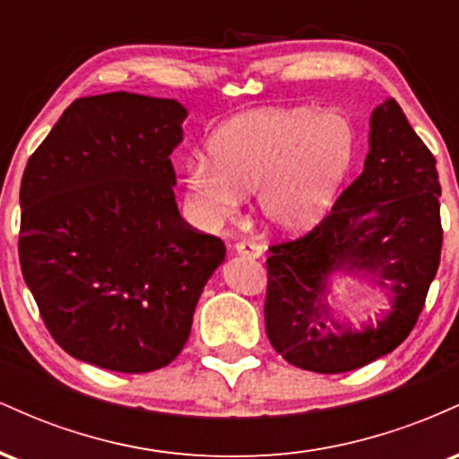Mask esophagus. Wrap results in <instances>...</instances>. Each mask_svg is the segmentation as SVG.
<instances>
[{"label": "esophagus", "mask_w": 459, "mask_h": 459, "mask_svg": "<svg viewBox=\"0 0 459 459\" xmlns=\"http://www.w3.org/2000/svg\"><path fill=\"white\" fill-rule=\"evenodd\" d=\"M235 252L250 256V259H259L263 255V247L255 244V241H239V244H235Z\"/></svg>", "instance_id": "obj_1"}]
</instances>
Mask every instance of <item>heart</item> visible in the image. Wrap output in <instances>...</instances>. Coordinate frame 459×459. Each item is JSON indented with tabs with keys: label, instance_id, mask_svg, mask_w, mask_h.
Returning a JSON list of instances; mask_svg holds the SVG:
<instances>
[{
	"label": "heart",
	"instance_id": "b5f03b06",
	"mask_svg": "<svg viewBox=\"0 0 459 459\" xmlns=\"http://www.w3.org/2000/svg\"><path fill=\"white\" fill-rule=\"evenodd\" d=\"M212 160L186 168L194 212L207 226L233 220L247 194H259L272 229L302 233L334 204L356 160V131L341 114L263 109L235 118L209 144Z\"/></svg>",
	"mask_w": 459,
	"mask_h": 459
}]
</instances>
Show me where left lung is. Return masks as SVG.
I'll return each instance as SVG.
<instances>
[{"mask_svg": "<svg viewBox=\"0 0 459 459\" xmlns=\"http://www.w3.org/2000/svg\"><path fill=\"white\" fill-rule=\"evenodd\" d=\"M438 196L431 151L394 99L377 105L362 175L307 235L270 246L265 332L273 350L307 371L345 373L402 345L438 272ZM336 269L367 271L388 283L392 313L362 331L341 326L325 302Z\"/></svg>", "mask_w": 459, "mask_h": 459, "instance_id": "left-lung-1", "label": "left lung"}]
</instances>
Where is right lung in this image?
Listing matches in <instances>:
<instances>
[{
  "label": "right lung",
  "instance_id": "add662e5",
  "mask_svg": "<svg viewBox=\"0 0 459 459\" xmlns=\"http://www.w3.org/2000/svg\"><path fill=\"white\" fill-rule=\"evenodd\" d=\"M186 116L175 99H75L25 166L21 272L56 343L94 367L170 365L226 256L178 213L170 152Z\"/></svg>",
  "mask_w": 459,
  "mask_h": 459
}]
</instances>
